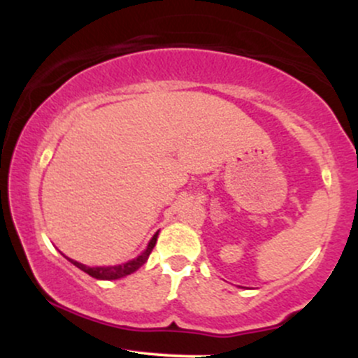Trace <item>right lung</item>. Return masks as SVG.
<instances>
[{"label":"right lung","instance_id":"1","mask_svg":"<svg viewBox=\"0 0 358 358\" xmlns=\"http://www.w3.org/2000/svg\"><path fill=\"white\" fill-rule=\"evenodd\" d=\"M156 237H158V234H155L153 239L150 241V244H148L146 250L141 254V256H138L136 259H133V261L126 262V264L108 266V268H89V266L80 264V262L72 261V259H69V257L67 259L72 262L73 266H77V268L84 271V273H87L89 276H92V278H96V279H117V278L127 276V274L134 273V271H138L143 264H145V262L148 261V257H150L151 250H153V248H155Z\"/></svg>","mask_w":358,"mask_h":358}]
</instances>
